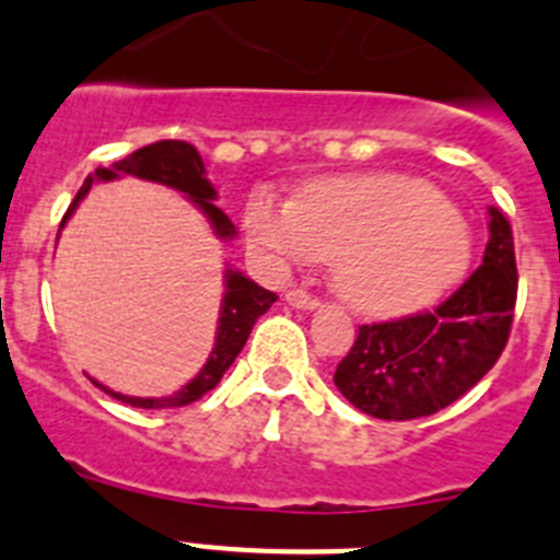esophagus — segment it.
<instances>
[{"label":"esophagus","instance_id":"34e87169","mask_svg":"<svg viewBox=\"0 0 560 560\" xmlns=\"http://www.w3.org/2000/svg\"><path fill=\"white\" fill-rule=\"evenodd\" d=\"M287 304L295 306V310H317L320 301L312 292H306L304 287H292V290H287Z\"/></svg>","mask_w":560,"mask_h":560}]
</instances>
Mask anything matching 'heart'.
Instances as JSON below:
<instances>
[{
    "label": "heart",
    "instance_id": "heart-1",
    "mask_svg": "<svg viewBox=\"0 0 560 560\" xmlns=\"http://www.w3.org/2000/svg\"><path fill=\"white\" fill-rule=\"evenodd\" d=\"M245 225L279 261L335 259L340 299L368 315H401L455 287L471 261V231L430 180L399 173L335 175L299 203L256 189Z\"/></svg>",
    "mask_w": 560,
    "mask_h": 560
}]
</instances>
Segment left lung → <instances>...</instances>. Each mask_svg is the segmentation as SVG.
I'll return each instance as SVG.
<instances>
[{"mask_svg": "<svg viewBox=\"0 0 560 560\" xmlns=\"http://www.w3.org/2000/svg\"><path fill=\"white\" fill-rule=\"evenodd\" d=\"M482 265L432 312L365 324L337 362V390L385 421H410L450 407L500 360L516 306L511 223L488 209Z\"/></svg>", "mask_w": 560, "mask_h": 560, "instance_id": "8db88e82", "label": "left lung"}]
</instances>
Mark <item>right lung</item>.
Returning a JSON list of instances; mask_svg holds the SVG:
<instances>
[{
    "mask_svg": "<svg viewBox=\"0 0 560 560\" xmlns=\"http://www.w3.org/2000/svg\"><path fill=\"white\" fill-rule=\"evenodd\" d=\"M119 175H136V178L155 180V184H164L175 192L186 195L192 200L206 218H209L211 229L220 240H229L236 234L234 223L223 214V209L211 203L218 198L214 186L206 178L203 159H200L198 150L189 142H178V139H164V142L148 144V148L136 150L128 159L117 161L114 167H97L89 178L83 180L80 192L74 195L72 206L67 209L63 220H60V229L67 225V220L72 218V211L78 209L80 200L89 195L97 180H114ZM276 301V292L265 290L256 281L245 279L243 273L236 270H225V292H223V306H220V326L218 337H214V349H211L209 360L200 368V374L192 382H186L178 393L173 396H161V399H139V396H122L117 390H108L105 385L94 382L97 387H103L108 396L125 401L130 407H144V410H161V407H184L198 401L203 393H209L211 387H218V382L223 380V374L231 368V362L236 360V354L243 351L245 340H248L250 329H254L256 317L265 315L270 310V304Z\"/></svg>",
    "mask_w": 560,
    "mask_h": 560,
    "instance_id": "obj_1",
    "label": "right lung"
}]
</instances>
